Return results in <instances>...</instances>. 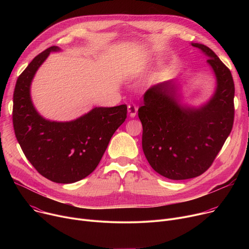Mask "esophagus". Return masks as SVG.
Segmentation results:
<instances>
[{"instance_id":"obj_1","label":"esophagus","mask_w":249,"mask_h":249,"mask_svg":"<svg viewBox=\"0 0 249 249\" xmlns=\"http://www.w3.org/2000/svg\"><path fill=\"white\" fill-rule=\"evenodd\" d=\"M128 114L130 117H135L136 114H137V111H138V108L137 106L135 104H129L128 105Z\"/></svg>"}]
</instances>
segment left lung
I'll return each mask as SVG.
<instances>
[{"label":"left lung","instance_id":"1","mask_svg":"<svg viewBox=\"0 0 249 249\" xmlns=\"http://www.w3.org/2000/svg\"><path fill=\"white\" fill-rule=\"evenodd\" d=\"M191 45L208 57L215 75L216 89L211 98L197 107L183 104L178 81L171 80L150 88L138 110L145 157L155 171L172 180L193 178L211 166L234 117L231 71L206 45Z\"/></svg>","mask_w":249,"mask_h":249}]
</instances>
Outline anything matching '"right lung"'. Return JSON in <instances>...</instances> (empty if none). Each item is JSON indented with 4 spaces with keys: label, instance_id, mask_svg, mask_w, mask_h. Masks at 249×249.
Returning <instances> with one entry per match:
<instances>
[{
    "label": "right lung",
    "instance_id": "obj_1",
    "mask_svg": "<svg viewBox=\"0 0 249 249\" xmlns=\"http://www.w3.org/2000/svg\"><path fill=\"white\" fill-rule=\"evenodd\" d=\"M51 46L35 57L18 78L14 91L13 123L20 148L42 176L56 183H74L89 175L99 163L115 131L127 117L126 104L94 107L66 122L43 118L31 100L30 86Z\"/></svg>",
    "mask_w": 249,
    "mask_h": 249
}]
</instances>
